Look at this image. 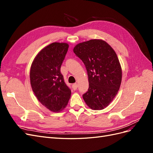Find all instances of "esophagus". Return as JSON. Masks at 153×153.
Listing matches in <instances>:
<instances>
[{
    "label": "esophagus",
    "mask_w": 153,
    "mask_h": 153,
    "mask_svg": "<svg viewBox=\"0 0 153 153\" xmlns=\"http://www.w3.org/2000/svg\"><path fill=\"white\" fill-rule=\"evenodd\" d=\"M77 87H78V85H77L76 83H75V84H73L72 85V88L73 89V90H76Z\"/></svg>",
    "instance_id": "obj_1"
}]
</instances>
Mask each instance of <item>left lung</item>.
<instances>
[{"instance_id": "left-lung-1", "label": "left lung", "mask_w": 153, "mask_h": 153, "mask_svg": "<svg viewBox=\"0 0 153 153\" xmlns=\"http://www.w3.org/2000/svg\"><path fill=\"white\" fill-rule=\"evenodd\" d=\"M73 52L87 71L89 87L83 98L91 109H104L117 95L121 84L122 69L116 53L101 39L80 43Z\"/></svg>"}]
</instances>
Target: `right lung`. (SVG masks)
<instances>
[{
    "label": "right lung",
    "mask_w": 153,
    "mask_h": 153,
    "mask_svg": "<svg viewBox=\"0 0 153 153\" xmlns=\"http://www.w3.org/2000/svg\"><path fill=\"white\" fill-rule=\"evenodd\" d=\"M68 48L65 43H51L36 55L30 68V85L36 97L54 112L65 108L71 96V90L61 73Z\"/></svg>",
    "instance_id": "obj_1"
}]
</instances>
